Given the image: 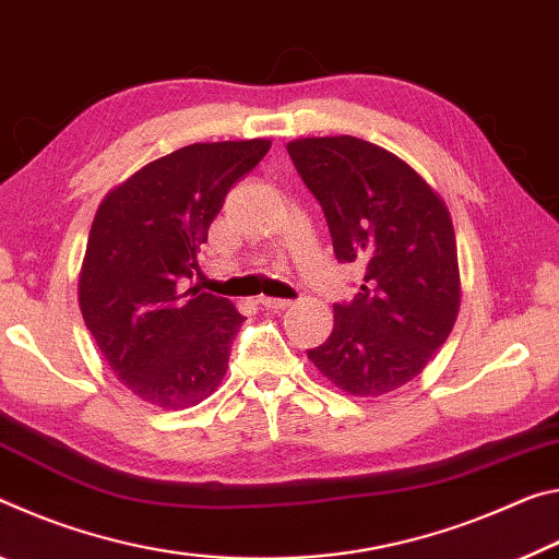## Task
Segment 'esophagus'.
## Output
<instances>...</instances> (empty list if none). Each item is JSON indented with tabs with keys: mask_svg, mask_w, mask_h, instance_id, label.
Returning <instances> with one entry per match:
<instances>
[{
	"mask_svg": "<svg viewBox=\"0 0 559 559\" xmlns=\"http://www.w3.org/2000/svg\"><path fill=\"white\" fill-rule=\"evenodd\" d=\"M260 305L264 309H272V312H280V309L292 307V299H277V297H260Z\"/></svg>",
	"mask_w": 559,
	"mask_h": 559,
	"instance_id": "1",
	"label": "esophagus"
}]
</instances>
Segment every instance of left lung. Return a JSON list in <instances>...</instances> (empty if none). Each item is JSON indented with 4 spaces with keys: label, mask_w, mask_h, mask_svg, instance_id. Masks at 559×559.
<instances>
[{
    "label": "left lung",
    "mask_w": 559,
    "mask_h": 559,
    "mask_svg": "<svg viewBox=\"0 0 559 559\" xmlns=\"http://www.w3.org/2000/svg\"><path fill=\"white\" fill-rule=\"evenodd\" d=\"M287 151L322 203L336 260L364 267L309 361L352 396L396 391L426 369L461 309L448 205L406 160L354 135L297 139Z\"/></svg>",
    "instance_id": "obj_1"
}]
</instances>
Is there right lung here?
<instances>
[{
    "mask_svg": "<svg viewBox=\"0 0 559 559\" xmlns=\"http://www.w3.org/2000/svg\"><path fill=\"white\" fill-rule=\"evenodd\" d=\"M272 141L193 143L135 170L94 215L79 272L91 336L128 391L158 408H190L213 393L245 317L198 287L200 245L225 195Z\"/></svg>",
    "mask_w": 559,
    "mask_h": 559,
    "instance_id": "right-lung-1",
    "label": "right lung"
}]
</instances>
